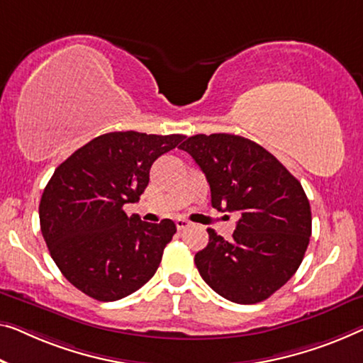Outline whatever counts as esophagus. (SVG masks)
Segmentation results:
<instances>
[{
  "mask_svg": "<svg viewBox=\"0 0 363 363\" xmlns=\"http://www.w3.org/2000/svg\"><path fill=\"white\" fill-rule=\"evenodd\" d=\"M187 226H191V223H189L186 218H177L176 220V228L177 230H186Z\"/></svg>",
  "mask_w": 363,
  "mask_h": 363,
  "instance_id": "1",
  "label": "esophagus"
}]
</instances>
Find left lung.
Here are the masks:
<instances>
[{"label": "left lung", "mask_w": 363, "mask_h": 363, "mask_svg": "<svg viewBox=\"0 0 363 363\" xmlns=\"http://www.w3.org/2000/svg\"><path fill=\"white\" fill-rule=\"evenodd\" d=\"M179 148L207 177L212 207L240 215L230 241L207 230L208 245L194 259L200 275L240 305L269 298L296 272L310 242L311 208L300 181L240 135H194Z\"/></svg>", "instance_id": "8db88e82"}]
</instances>
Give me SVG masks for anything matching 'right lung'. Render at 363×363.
<instances>
[{"mask_svg": "<svg viewBox=\"0 0 363 363\" xmlns=\"http://www.w3.org/2000/svg\"><path fill=\"white\" fill-rule=\"evenodd\" d=\"M184 135L111 132L57 167L43 189L42 236L65 279L91 298L116 301L148 282L160 267L174 221L127 216L150 181V167Z\"/></svg>", "mask_w": 363, "mask_h": 363, "instance_id": "add662e5", "label": "right lung"}]
</instances>
